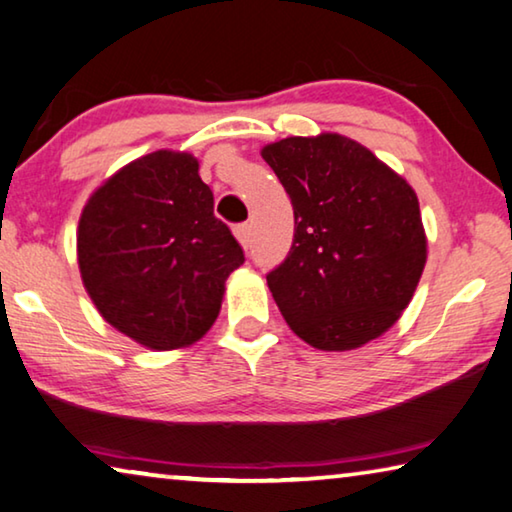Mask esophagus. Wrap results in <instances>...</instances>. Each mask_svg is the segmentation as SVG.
<instances>
[{
	"label": "esophagus",
	"mask_w": 512,
	"mask_h": 512,
	"mask_svg": "<svg viewBox=\"0 0 512 512\" xmlns=\"http://www.w3.org/2000/svg\"><path fill=\"white\" fill-rule=\"evenodd\" d=\"M234 234H236V239L241 241V246L243 248H248L250 243H253V227H250L248 223H239L234 227Z\"/></svg>",
	"instance_id": "1"
}]
</instances>
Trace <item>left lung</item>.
<instances>
[{"instance_id": "8db88e82", "label": "left lung", "mask_w": 512, "mask_h": 512, "mask_svg": "<svg viewBox=\"0 0 512 512\" xmlns=\"http://www.w3.org/2000/svg\"><path fill=\"white\" fill-rule=\"evenodd\" d=\"M294 207V241L266 273L308 345L345 352L398 322L427 241L414 188L349 137H287L262 149Z\"/></svg>"}]
</instances>
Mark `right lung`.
I'll use <instances>...</instances> for the list:
<instances>
[{"label":"right lung","instance_id":"1","mask_svg":"<svg viewBox=\"0 0 512 512\" xmlns=\"http://www.w3.org/2000/svg\"><path fill=\"white\" fill-rule=\"evenodd\" d=\"M243 262L190 154L154 151L133 160L82 211V282L105 322L144 347L202 338L216 322L227 276Z\"/></svg>","mask_w":512,"mask_h":512}]
</instances>
